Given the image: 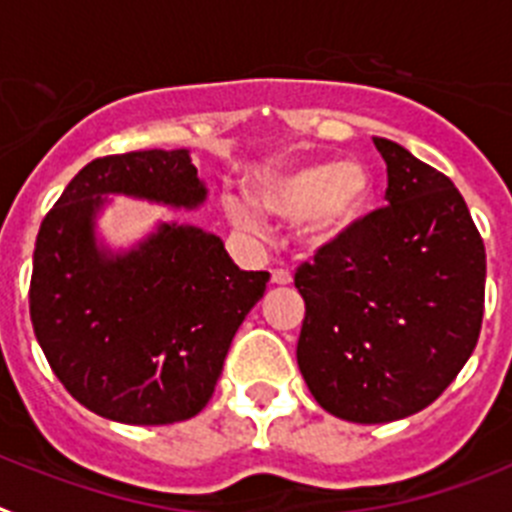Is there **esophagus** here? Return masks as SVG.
I'll return each mask as SVG.
<instances>
[{
  "label": "esophagus",
  "mask_w": 512,
  "mask_h": 512,
  "mask_svg": "<svg viewBox=\"0 0 512 512\" xmlns=\"http://www.w3.org/2000/svg\"><path fill=\"white\" fill-rule=\"evenodd\" d=\"M270 281L278 283V286H286V283L293 281V278H291V270H286V268H273V270H270Z\"/></svg>",
  "instance_id": "obj_1"
}]
</instances>
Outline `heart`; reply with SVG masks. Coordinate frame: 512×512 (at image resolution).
<instances>
[{"instance_id": "b5f03b06", "label": "heart", "mask_w": 512, "mask_h": 512, "mask_svg": "<svg viewBox=\"0 0 512 512\" xmlns=\"http://www.w3.org/2000/svg\"><path fill=\"white\" fill-rule=\"evenodd\" d=\"M371 190V175L361 162H319L265 175L255 185V203L283 221L301 219L306 237L324 242L366 211ZM226 213L237 229L260 234V216L250 203L226 198Z\"/></svg>"}]
</instances>
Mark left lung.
<instances>
[{"mask_svg": "<svg viewBox=\"0 0 512 512\" xmlns=\"http://www.w3.org/2000/svg\"><path fill=\"white\" fill-rule=\"evenodd\" d=\"M386 203L301 262L296 361L322 410L391 422L441 397L474 353L484 314V242L443 172L389 139Z\"/></svg>", "mask_w": 512, "mask_h": 512, "instance_id": "obj_1", "label": "left lung"}]
</instances>
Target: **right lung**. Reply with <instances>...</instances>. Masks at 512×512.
<instances>
[{"label": "right lung", "instance_id": "1", "mask_svg": "<svg viewBox=\"0 0 512 512\" xmlns=\"http://www.w3.org/2000/svg\"><path fill=\"white\" fill-rule=\"evenodd\" d=\"M105 193L198 206L206 188L185 149L92 159L43 219L30 275V319L48 366L71 397L126 425L198 415L224 371L239 324L270 273L239 270L219 237L164 224L105 260L92 213Z\"/></svg>", "mask_w": 512, "mask_h": 512}]
</instances>
